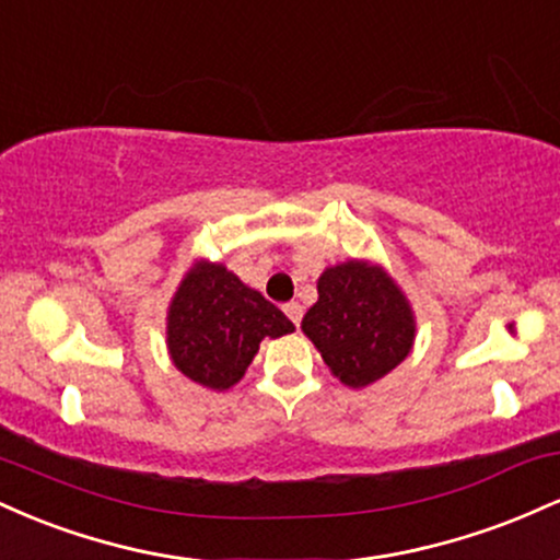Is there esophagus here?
<instances>
[{
    "mask_svg": "<svg viewBox=\"0 0 560 560\" xmlns=\"http://www.w3.org/2000/svg\"><path fill=\"white\" fill-rule=\"evenodd\" d=\"M284 313H287L289 320H292L294 326H300V320H302V305H300V302H287Z\"/></svg>",
    "mask_w": 560,
    "mask_h": 560,
    "instance_id": "esophagus-1",
    "label": "esophagus"
}]
</instances>
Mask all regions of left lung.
Listing matches in <instances>:
<instances>
[{"mask_svg":"<svg viewBox=\"0 0 560 560\" xmlns=\"http://www.w3.org/2000/svg\"><path fill=\"white\" fill-rule=\"evenodd\" d=\"M302 331L339 382L361 389L408 358L416 316L384 268L347 260L320 273L318 302L302 318Z\"/></svg>","mask_w":560,"mask_h":560,"instance_id":"left-lung-1","label":"left lung"}]
</instances>
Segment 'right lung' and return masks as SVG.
Returning <instances> with one entry per match:
<instances>
[{
  "label": "right lung",
  "instance_id": "right-lung-1",
  "mask_svg": "<svg viewBox=\"0 0 560 560\" xmlns=\"http://www.w3.org/2000/svg\"><path fill=\"white\" fill-rule=\"evenodd\" d=\"M165 331L173 365L223 392L244 376L262 339L284 337L294 324L226 266L197 260L173 294Z\"/></svg>",
  "mask_w": 560,
  "mask_h": 560
}]
</instances>
